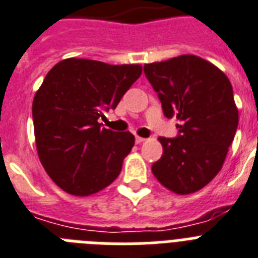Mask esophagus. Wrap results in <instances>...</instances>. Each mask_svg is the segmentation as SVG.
<instances>
[{
  "label": "esophagus",
  "mask_w": 258,
  "mask_h": 258,
  "mask_svg": "<svg viewBox=\"0 0 258 258\" xmlns=\"http://www.w3.org/2000/svg\"><path fill=\"white\" fill-rule=\"evenodd\" d=\"M144 138H142V136H136L135 138V142H136V144H140V143H143L144 142Z\"/></svg>",
  "instance_id": "esophagus-1"
}]
</instances>
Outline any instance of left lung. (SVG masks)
<instances>
[{
	"label": "left lung",
	"mask_w": 258,
	"mask_h": 258,
	"mask_svg": "<svg viewBox=\"0 0 258 258\" xmlns=\"http://www.w3.org/2000/svg\"><path fill=\"white\" fill-rule=\"evenodd\" d=\"M167 118L180 122L176 138H159L163 155L155 177L177 195L194 194L216 176L238 125V110L228 77L208 60L180 55L144 64Z\"/></svg>",
	"instance_id": "left-lung-1"
}]
</instances>
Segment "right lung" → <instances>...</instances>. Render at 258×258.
I'll use <instances>...</instances> for the list:
<instances>
[{
    "label": "right lung",
    "mask_w": 258,
    "mask_h": 258,
    "mask_svg": "<svg viewBox=\"0 0 258 258\" xmlns=\"http://www.w3.org/2000/svg\"><path fill=\"white\" fill-rule=\"evenodd\" d=\"M140 74V64L81 58L60 60L47 73L33 100V122L39 160L60 189L90 196L119 176L135 136L98 120Z\"/></svg>",
    "instance_id": "1"
}]
</instances>
